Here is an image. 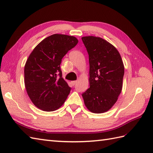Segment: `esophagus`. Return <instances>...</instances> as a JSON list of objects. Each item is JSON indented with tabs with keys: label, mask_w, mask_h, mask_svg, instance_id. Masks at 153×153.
<instances>
[{
	"label": "esophagus",
	"mask_w": 153,
	"mask_h": 153,
	"mask_svg": "<svg viewBox=\"0 0 153 153\" xmlns=\"http://www.w3.org/2000/svg\"><path fill=\"white\" fill-rule=\"evenodd\" d=\"M77 82V81H72V82H71V83L73 85H76Z\"/></svg>",
	"instance_id": "34e87169"
}]
</instances>
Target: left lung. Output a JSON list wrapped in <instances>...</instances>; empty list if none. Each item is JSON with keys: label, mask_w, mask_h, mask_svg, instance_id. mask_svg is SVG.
Returning a JSON list of instances; mask_svg holds the SVG:
<instances>
[{"label": "left lung", "mask_w": 153, "mask_h": 153, "mask_svg": "<svg viewBox=\"0 0 153 153\" xmlns=\"http://www.w3.org/2000/svg\"><path fill=\"white\" fill-rule=\"evenodd\" d=\"M89 54L90 87L82 94L84 103L93 113L109 110L122 89L124 65L116 48L102 38L82 37Z\"/></svg>", "instance_id": "left-lung-1"}]
</instances>
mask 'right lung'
I'll use <instances>...</instances> for the list:
<instances>
[{"label":"right lung","mask_w":153,"mask_h":153,"mask_svg":"<svg viewBox=\"0 0 153 153\" xmlns=\"http://www.w3.org/2000/svg\"><path fill=\"white\" fill-rule=\"evenodd\" d=\"M77 43L74 36L54 34L41 41L30 54L24 66V83L29 97L38 108L54 111L66 101L71 88L62 77L60 64Z\"/></svg>","instance_id":"obj_1"}]
</instances>
